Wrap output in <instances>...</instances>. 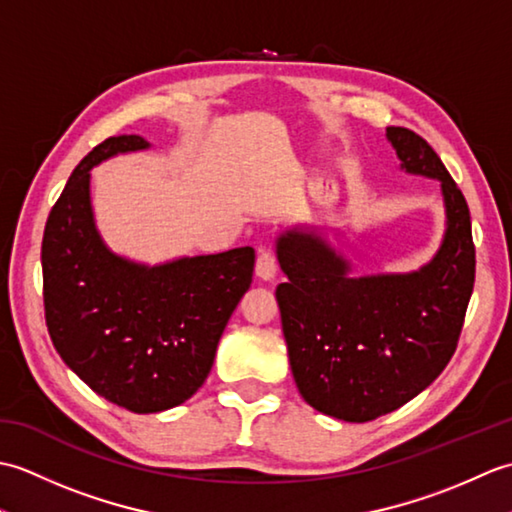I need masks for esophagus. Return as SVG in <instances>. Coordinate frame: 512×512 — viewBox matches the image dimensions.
<instances>
[{
	"mask_svg": "<svg viewBox=\"0 0 512 512\" xmlns=\"http://www.w3.org/2000/svg\"><path fill=\"white\" fill-rule=\"evenodd\" d=\"M255 275L262 281H273L277 275V259L270 250L262 248L257 255V266H255Z\"/></svg>",
	"mask_w": 512,
	"mask_h": 512,
	"instance_id": "34e87169",
	"label": "esophagus"
}]
</instances>
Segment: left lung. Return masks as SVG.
<instances>
[{
  "instance_id": "obj_1",
  "label": "left lung",
  "mask_w": 512,
  "mask_h": 512,
  "mask_svg": "<svg viewBox=\"0 0 512 512\" xmlns=\"http://www.w3.org/2000/svg\"><path fill=\"white\" fill-rule=\"evenodd\" d=\"M385 136L400 171L440 182L444 233L427 264L358 275L345 235L321 224H288L275 239L292 378L310 407L345 422L396 411L440 376L475 281L471 213L458 184L418 134L387 127Z\"/></svg>"
}]
</instances>
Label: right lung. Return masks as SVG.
I'll list each match as a JSON object with an SVG mask.
<instances>
[{"mask_svg": "<svg viewBox=\"0 0 512 512\" xmlns=\"http://www.w3.org/2000/svg\"><path fill=\"white\" fill-rule=\"evenodd\" d=\"M147 149L138 134L94 147L52 206L41 244L54 350L92 391L134 413L178 407L202 387L255 268L250 246L160 264L107 246L94 217L92 169Z\"/></svg>", "mask_w": 512, "mask_h": 512, "instance_id": "1", "label": "right lung"}]
</instances>
